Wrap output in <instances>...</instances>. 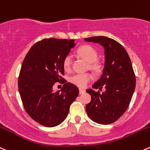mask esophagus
<instances>
[{"label":"esophagus","instance_id":"esophagus-1","mask_svg":"<svg viewBox=\"0 0 150 150\" xmlns=\"http://www.w3.org/2000/svg\"><path fill=\"white\" fill-rule=\"evenodd\" d=\"M85 90L84 89H81V88H80V90H79V94H83V93H85Z\"/></svg>","mask_w":150,"mask_h":150}]
</instances>
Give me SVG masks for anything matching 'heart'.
<instances>
[{
	"mask_svg": "<svg viewBox=\"0 0 150 150\" xmlns=\"http://www.w3.org/2000/svg\"><path fill=\"white\" fill-rule=\"evenodd\" d=\"M78 56L83 60L88 62V67L95 73H100L102 71V64L97 60L98 53L97 50L89 45H84L81 46L77 50ZM63 67L64 70L69 71L72 67V58L69 55H67L63 61ZM92 80V75L89 73L75 74L69 77V81L71 83L77 86L80 88H84L88 85V83Z\"/></svg>",
	"mask_w": 150,
	"mask_h": 150,
	"instance_id": "obj_1",
	"label": "heart"
}]
</instances>
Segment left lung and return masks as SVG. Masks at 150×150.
I'll return each instance as SVG.
<instances>
[{
    "label": "left lung",
    "instance_id": "left-lung-1",
    "mask_svg": "<svg viewBox=\"0 0 150 150\" xmlns=\"http://www.w3.org/2000/svg\"><path fill=\"white\" fill-rule=\"evenodd\" d=\"M100 43L105 49V65L100 79L86 90L91 100L86 106L87 114L98 124L114 122L128 108L136 87V76L131 61L121 44L113 39L98 36L84 39ZM103 88L105 90L99 93Z\"/></svg>",
    "mask_w": 150,
    "mask_h": 150
}]
</instances>
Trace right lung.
I'll list each match as a JSON object with an SVG mask.
<instances>
[{
  "instance_id": "add662e5",
  "label": "right lung",
  "mask_w": 150,
  "mask_h": 150,
  "mask_svg": "<svg viewBox=\"0 0 150 150\" xmlns=\"http://www.w3.org/2000/svg\"><path fill=\"white\" fill-rule=\"evenodd\" d=\"M75 45L73 40L44 39L30 47L23 60L19 92L27 114L42 125L61 124L79 94L78 87L62 77L64 59ZM57 82L64 85L62 91L55 93L52 86Z\"/></svg>"
}]
</instances>
